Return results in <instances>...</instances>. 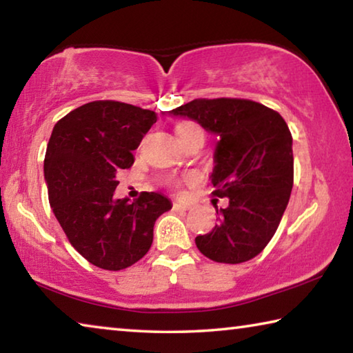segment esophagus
Here are the masks:
<instances>
[{"mask_svg":"<svg viewBox=\"0 0 353 353\" xmlns=\"http://www.w3.org/2000/svg\"><path fill=\"white\" fill-rule=\"evenodd\" d=\"M188 208H190V205L182 204V202H174V204H172V210H176V212H187Z\"/></svg>","mask_w":353,"mask_h":353,"instance_id":"1","label":"esophagus"}]
</instances>
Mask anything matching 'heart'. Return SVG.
I'll list each match as a JSON object with an SVG mask.
<instances>
[{
	"instance_id": "heart-1",
	"label": "heart",
	"mask_w": 353,
	"mask_h": 353,
	"mask_svg": "<svg viewBox=\"0 0 353 353\" xmlns=\"http://www.w3.org/2000/svg\"><path fill=\"white\" fill-rule=\"evenodd\" d=\"M176 132H177V137L181 139V141L183 143V145H187L188 141H191L193 139H196V137H202L204 139V130H202V128L199 126L198 123L194 121H182L179 123L176 126ZM183 181L187 182H194L196 181V176L194 174H187L183 177ZM182 182V179H177V177H170L168 179V183L170 187H179Z\"/></svg>"
}]
</instances>
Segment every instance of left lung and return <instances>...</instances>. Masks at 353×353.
Listing matches in <instances>:
<instances>
[{
    "mask_svg": "<svg viewBox=\"0 0 353 353\" xmlns=\"http://www.w3.org/2000/svg\"><path fill=\"white\" fill-rule=\"evenodd\" d=\"M171 113L219 135L213 196L229 198V205L219 210L214 205L219 224L196 236V246L218 263L254 259L276 234L294 182L288 124L270 107L238 98L194 99Z\"/></svg>",
    "mask_w": 353,
    "mask_h": 353,
    "instance_id": "obj_1",
    "label": "left lung"
}]
</instances>
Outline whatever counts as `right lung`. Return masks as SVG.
<instances>
[{
  "mask_svg": "<svg viewBox=\"0 0 353 353\" xmlns=\"http://www.w3.org/2000/svg\"><path fill=\"white\" fill-rule=\"evenodd\" d=\"M157 113L119 101H93L56 123L45 154L48 198L77 252L107 271L132 266L152 244L154 224L171 202L143 191L115 199L117 176L134 165V149Z\"/></svg>",
  "mask_w": 353,
  "mask_h": 353,
  "instance_id": "add662e5",
  "label": "right lung"
}]
</instances>
